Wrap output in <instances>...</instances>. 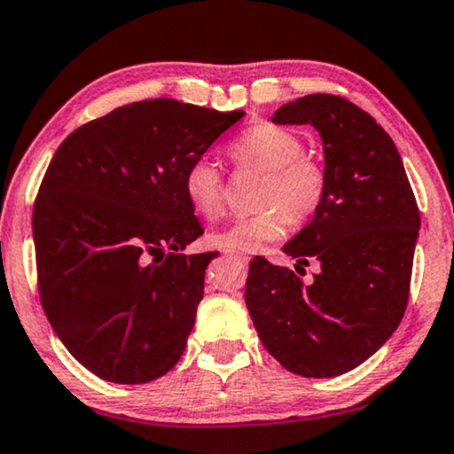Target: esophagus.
Segmentation results:
<instances>
[{
	"label": "esophagus",
	"instance_id": "34e87169",
	"mask_svg": "<svg viewBox=\"0 0 454 454\" xmlns=\"http://www.w3.org/2000/svg\"><path fill=\"white\" fill-rule=\"evenodd\" d=\"M226 256H230V259H236V261H240V262H248V256H245V254H239V253H234V250H226Z\"/></svg>",
	"mask_w": 454,
	"mask_h": 454
}]
</instances>
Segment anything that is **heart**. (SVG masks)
I'll return each instance as SVG.
<instances>
[{"instance_id":"b5f03b06","label":"heart","mask_w":454,"mask_h":454,"mask_svg":"<svg viewBox=\"0 0 454 454\" xmlns=\"http://www.w3.org/2000/svg\"><path fill=\"white\" fill-rule=\"evenodd\" d=\"M230 153L242 167L265 171L253 215H242L214 230L209 240L224 250H256L286 234L289 220L303 222L322 204V167L303 157L301 142L286 128L275 124L250 126L232 142ZM189 204L204 218H215L224 206V179L218 165L207 157L189 162L184 175Z\"/></svg>"}]
</instances>
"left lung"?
I'll return each instance as SVG.
<instances>
[{
	"instance_id": "1",
	"label": "left lung",
	"mask_w": 454,
	"mask_h": 454,
	"mask_svg": "<svg viewBox=\"0 0 454 454\" xmlns=\"http://www.w3.org/2000/svg\"><path fill=\"white\" fill-rule=\"evenodd\" d=\"M275 124H309L322 140L324 198L283 245L295 267L320 262L312 283L262 256L250 261L245 300L259 338L287 371L336 377L375 355L408 306L420 230L394 140L348 99L314 93L281 106Z\"/></svg>"
}]
</instances>
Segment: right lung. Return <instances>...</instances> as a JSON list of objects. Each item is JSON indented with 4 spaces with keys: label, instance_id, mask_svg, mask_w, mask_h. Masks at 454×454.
Returning a JSON list of instances; mask_svg holds the SVG:
<instances>
[{
    "label": "right lung",
    "instance_id": "right-lung-1",
    "mask_svg": "<svg viewBox=\"0 0 454 454\" xmlns=\"http://www.w3.org/2000/svg\"><path fill=\"white\" fill-rule=\"evenodd\" d=\"M242 116L145 99L54 153L32 214L40 300L59 340L106 381L148 383L184 355L218 256L179 254L204 234L184 175Z\"/></svg>",
    "mask_w": 454,
    "mask_h": 454
}]
</instances>
